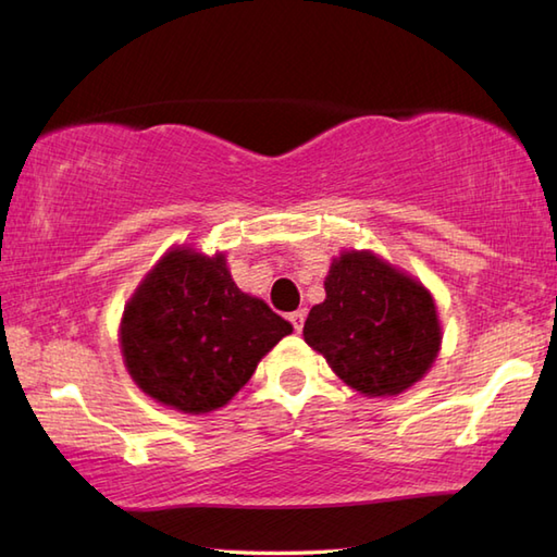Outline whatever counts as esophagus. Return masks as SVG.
<instances>
[{
  "label": "esophagus",
  "mask_w": 557,
  "mask_h": 557,
  "mask_svg": "<svg viewBox=\"0 0 557 557\" xmlns=\"http://www.w3.org/2000/svg\"><path fill=\"white\" fill-rule=\"evenodd\" d=\"M289 321H292L294 330H297V333H301L304 321H306V311L301 309V311H294V313H289Z\"/></svg>",
  "instance_id": "obj_1"
}]
</instances>
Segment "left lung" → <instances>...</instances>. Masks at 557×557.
Wrapping results in <instances>:
<instances>
[{
  "label": "left lung",
  "mask_w": 557,
  "mask_h": 557,
  "mask_svg": "<svg viewBox=\"0 0 557 557\" xmlns=\"http://www.w3.org/2000/svg\"><path fill=\"white\" fill-rule=\"evenodd\" d=\"M306 345L366 397H395L431 371L443 342L437 309L417 277L373 251L330 263L325 301L304 323Z\"/></svg>",
  "instance_id": "left-lung-1"
}]
</instances>
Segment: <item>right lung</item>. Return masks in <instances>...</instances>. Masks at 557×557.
<instances>
[{"instance_id":"right-lung-1","label":"right lung","mask_w":557,"mask_h":557,"mask_svg":"<svg viewBox=\"0 0 557 557\" xmlns=\"http://www.w3.org/2000/svg\"><path fill=\"white\" fill-rule=\"evenodd\" d=\"M292 330L263 299L236 287L222 251L174 246L126 301L120 345L128 375L148 397L184 413H210L239 393Z\"/></svg>"}]
</instances>
